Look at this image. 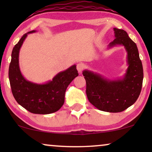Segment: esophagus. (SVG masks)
I'll use <instances>...</instances> for the list:
<instances>
[{
  "mask_svg": "<svg viewBox=\"0 0 152 152\" xmlns=\"http://www.w3.org/2000/svg\"><path fill=\"white\" fill-rule=\"evenodd\" d=\"M84 64H82V63L78 64L77 65V69L78 72H80V73H81V72H82V70H83V69H84Z\"/></svg>",
  "mask_w": 152,
  "mask_h": 152,
  "instance_id": "1",
  "label": "esophagus"
}]
</instances>
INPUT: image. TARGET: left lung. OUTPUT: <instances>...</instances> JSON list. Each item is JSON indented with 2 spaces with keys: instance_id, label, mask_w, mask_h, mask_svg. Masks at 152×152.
<instances>
[{
  "instance_id": "left-lung-1",
  "label": "left lung",
  "mask_w": 152,
  "mask_h": 152,
  "mask_svg": "<svg viewBox=\"0 0 152 152\" xmlns=\"http://www.w3.org/2000/svg\"><path fill=\"white\" fill-rule=\"evenodd\" d=\"M115 39L109 48L117 45L125 48L128 68L122 78L109 80L100 74L84 70L88 101L100 111L118 113L134 104L140 95L143 80V68L137 45L126 31L114 28Z\"/></svg>"
}]
</instances>
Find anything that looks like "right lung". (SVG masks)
<instances>
[{
    "label": "right lung",
    "mask_w": 152,
    "mask_h": 152,
    "mask_svg": "<svg viewBox=\"0 0 152 152\" xmlns=\"http://www.w3.org/2000/svg\"><path fill=\"white\" fill-rule=\"evenodd\" d=\"M36 32L32 30L26 33L14 45L9 67V80L14 97L21 107L32 113L50 114L63 106L66 88L79 74L76 65H73L45 84L27 80L19 68V51L28 34Z\"/></svg>",
    "instance_id": "right-lung-1"
}]
</instances>
